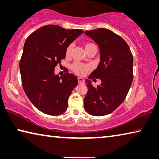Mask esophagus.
<instances>
[{
	"instance_id": "obj_1",
	"label": "esophagus",
	"mask_w": 159,
	"mask_h": 159,
	"mask_svg": "<svg viewBox=\"0 0 159 159\" xmlns=\"http://www.w3.org/2000/svg\"><path fill=\"white\" fill-rule=\"evenodd\" d=\"M78 80H79V84H84V83H85L84 79H83V78H81V77L78 78Z\"/></svg>"
}]
</instances>
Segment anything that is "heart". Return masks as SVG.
Returning a JSON list of instances; mask_svg holds the SVG:
<instances>
[{
    "mask_svg": "<svg viewBox=\"0 0 159 159\" xmlns=\"http://www.w3.org/2000/svg\"><path fill=\"white\" fill-rule=\"evenodd\" d=\"M91 45H94V44H91V43H87L85 46V48L91 46ZM72 49H73V44H70L67 47L66 50V53L67 56H69V55L71 54ZM74 71L76 73V74H79V75H84L85 73V71L88 70V68L82 64H75L74 66Z\"/></svg>",
    "mask_w": 159,
    "mask_h": 159,
    "instance_id": "b5f03b06",
    "label": "heart"
}]
</instances>
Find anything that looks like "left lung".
Listing matches in <instances>:
<instances>
[{
	"label": "left lung",
	"instance_id": "obj_1",
	"mask_svg": "<svg viewBox=\"0 0 159 159\" xmlns=\"http://www.w3.org/2000/svg\"><path fill=\"white\" fill-rule=\"evenodd\" d=\"M100 49V63L89 79L101 80L95 88L91 80L85 79L88 93L84 107L94 116L112 112L124 101L133 79V56L129 46L122 37L105 28L85 32Z\"/></svg>",
	"mask_w": 159,
	"mask_h": 159
}]
</instances>
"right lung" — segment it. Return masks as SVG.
Listing matches in <instances>:
<instances>
[{
  "mask_svg": "<svg viewBox=\"0 0 159 159\" xmlns=\"http://www.w3.org/2000/svg\"><path fill=\"white\" fill-rule=\"evenodd\" d=\"M84 32L48 25L25 41L20 62L22 86L34 107L45 114L59 115L67 110L68 99L78 85L77 77L69 73L59 77L54 70L66 57L67 47Z\"/></svg>",
  "mask_w": 159,
  "mask_h": 159,
  "instance_id": "right-lung-1",
  "label": "right lung"
}]
</instances>
